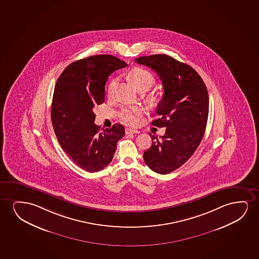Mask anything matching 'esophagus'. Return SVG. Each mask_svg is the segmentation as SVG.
Segmentation results:
<instances>
[{
	"mask_svg": "<svg viewBox=\"0 0 259 259\" xmlns=\"http://www.w3.org/2000/svg\"><path fill=\"white\" fill-rule=\"evenodd\" d=\"M140 132L137 130H134V129H130V128H126L125 129V134L129 135V134H139Z\"/></svg>",
	"mask_w": 259,
	"mask_h": 259,
	"instance_id": "obj_1",
	"label": "esophagus"
}]
</instances>
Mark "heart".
I'll list each match as a JSON object with an SVG mask.
<instances>
[{
    "label": "heart",
    "mask_w": 259,
    "mask_h": 259,
    "mask_svg": "<svg viewBox=\"0 0 259 259\" xmlns=\"http://www.w3.org/2000/svg\"><path fill=\"white\" fill-rule=\"evenodd\" d=\"M128 77L139 91H146L156 83V78L154 75L150 71L142 67H135L131 69L128 72ZM116 85L117 78H113L108 85L109 96H111L113 94ZM143 112L144 111L142 107H124L119 111V117L124 124L135 126L139 124Z\"/></svg>",
    "instance_id": "obj_1"
}]
</instances>
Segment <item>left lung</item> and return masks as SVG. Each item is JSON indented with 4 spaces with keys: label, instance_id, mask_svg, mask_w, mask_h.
Masks as SVG:
<instances>
[{
    "label": "left lung",
    "instance_id": "1",
    "mask_svg": "<svg viewBox=\"0 0 259 259\" xmlns=\"http://www.w3.org/2000/svg\"><path fill=\"white\" fill-rule=\"evenodd\" d=\"M151 68L163 82V96L153 125L166 127L160 138L149 134L152 144L143 154L156 174H170L184 164L202 142L209 115V95L200 75L188 64L167 55L135 59Z\"/></svg>",
    "mask_w": 259,
    "mask_h": 259
}]
</instances>
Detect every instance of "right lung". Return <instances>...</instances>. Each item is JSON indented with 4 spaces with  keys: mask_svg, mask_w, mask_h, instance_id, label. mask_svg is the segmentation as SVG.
Segmentation results:
<instances>
[{
    "mask_svg": "<svg viewBox=\"0 0 259 259\" xmlns=\"http://www.w3.org/2000/svg\"><path fill=\"white\" fill-rule=\"evenodd\" d=\"M126 65L111 55L87 57L68 65L55 87L51 121L57 141L71 159L89 172L109 165L117 142L124 137L121 124L100 132L93 109L104 102L109 76Z\"/></svg>",
    "mask_w": 259,
    "mask_h": 259,
    "instance_id": "obj_1",
    "label": "right lung"
}]
</instances>
